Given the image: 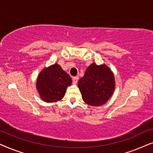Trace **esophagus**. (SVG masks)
Instances as JSON below:
<instances>
[{"instance_id":"obj_1","label":"esophagus","mask_w":153,"mask_h":153,"mask_svg":"<svg viewBox=\"0 0 153 153\" xmlns=\"http://www.w3.org/2000/svg\"><path fill=\"white\" fill-rule=\"evenodd\" d=\"M78 80H79V77L78 76L73 77V79H72L73 84H76L77 82H78Z\"/></svg>"}]
</instances>
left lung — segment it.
<instances>
[{
  "label": "left lung",
  "instance_id": "8db88e82",
  "mask_svg": "<svg viewBox=\"0 0 153 153\" xmlns=\"http://www.w3.org/2000/svg\"><path fill=\"white\" fill-rule=\"evenodd\" d=\"M78 87L85 103L94 106L102 105L114 91V74L106 65H97L93 62L79 80Z\"/></svg>",
  "mask_w": 153,
  "mask_h": 153
}]
</instances>
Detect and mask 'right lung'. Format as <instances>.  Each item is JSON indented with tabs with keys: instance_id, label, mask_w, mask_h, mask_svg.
<instances>
[{
	"instance_id": "obj_1",
	"label": "right lung",
	"mask_w": 153,
	"mask_h": 153,
	"mask_svg": "<svg viewBox=\"0 0 153 153\" xmlns=\"http://www.w3.org/2000/svg\"><path fill=\"white\" fill-rule=\"evenodd\" d=\"M72 79L58 64L45 68L39 74L37 89L43 101L53 102L61 100Z\"/></svg>"
}]
</instances>
